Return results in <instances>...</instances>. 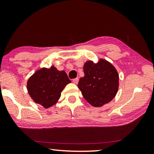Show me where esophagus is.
Segmentation results:
<instances>
[{"mask_svg": "<svg viewBox=\"0 0 154 154\" xmlns=\"http://www.w3.org/2000/svg\"><path fill=\"white\" fill-rule=\"evenodd\" d=\"M73 83H75V84H77L78 83H79V79H78V78H76V79H73Z\"/></svg>", "mask_w": 154, "mask_h": 154, "instance_id": "1", "label": "esophagus"}]
</instances>
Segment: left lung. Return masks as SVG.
Here are the masks:
<instances>
[{
    "label": "left lung",
    "mask_w": 154,
    "mask_h": 154,
    "mask_svg": "<svg viewBox=\"0 0 154 154\" xmlns=\"http://www.w3.org/2000/svg\"><path fill=\"white\" fill-rule=\"evenodd\" d=\"M84 75L80 79L78 87L83 97L93 106L100 107L111 102L119 89V74L111 63L100 60L94 64L85 62Z\"/></svg>",
    "instance_id": "obj_1"
}]
</instances>
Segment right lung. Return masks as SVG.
Segmentation results:
<instances>
[{
	"label": "right lung",
	"instance_id": "right-lung-1",
	"mask_svg": "<svg viewBox=\"0 0 154 154\" xmlns=\"http://www.w3.org/2000/svg\"><path fill=\"white\" fill-rule=\"evenodd\" d=\"M70 79L64 71H59L52 66L37 71L27 82V90L33 100L44 108L56 104L61 92Z\"/></svg>",
	"mask_w": 154,
	"mask_h": 154
}]
</instances>
